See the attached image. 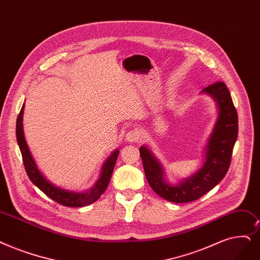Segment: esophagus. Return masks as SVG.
Returning a JSON list of instances; mask_svg holds the SVG:
<instances>
[{
    "label": "esophagus",
    "mask_w": 260,
    "mask_h": 260,
    "mask_svg": "<svg viewBox=\"0 0 260 260\" xmlns=\"http://www.w3.org/2000/svg\"><path fill=\"white\" fill-rule=\"evenodd\" d=\"M126 141L127 142H136L138 141V139L140 138V134L138 131L134 129V131H129L127 134H126Z\"/></svg>",
    "instance_id": "esophagus-1"
}]
</instances>
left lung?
I'll use <instances>...</instances> for the list:
<instances>
[{
	"label": "left lung",
	"mask_w": 260,
	"mask_h": 260,
	"mask_svg": "<svg viewBox=\"0 0 260 260\" xmlns=\"http://www.w3.org/2000/svg\"><path fill=\"white\" fill-rule=\"evenodd\" d=\"M201 93L209 95L216 102L218 116L204 146V161L196 173L177 184H170L166 179L162 164L149 146L142 145L139 149L150 186L158 196L172 203L196 201L216 187L228 173L238 137V115L226 85L214 83Z\"/></svg>",
	"instance_id": "left-lung-1"
}]
</instances>
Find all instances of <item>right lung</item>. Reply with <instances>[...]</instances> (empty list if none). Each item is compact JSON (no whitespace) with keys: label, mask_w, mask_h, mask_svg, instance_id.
I'll return each mask as SVG.
<instances>
[{"label":"right lung","mask_w":260,"mask_h":260,"mask_svg":"<svg viewBox=\"0 0 260 260\" xmlns=\"http://www.w3.org/2000/svg\"><path fill=\"white\" fill-rule=\"evenodd\" d=\"M23 114L24 104L22 106L17 119L16 135L18 145L22 154V158H23L25 170L29 179L31 180V183L36 187H38L44 194L48 196L55 202H57L58 204H61L67 207H83L92 204V203L98 201L101 198V196L105 192V190L110 182V177L112 171H114V168L119 155V149H116L112 152L108 156L107 159L103 162V166L101 168L100 176L91 188L83 191V192H80V191H74L59 187L50 182V180L42 174L35 159H34L24 136Z\"/></svg>","instance_id":"right-lung-1"}]
</instances>
